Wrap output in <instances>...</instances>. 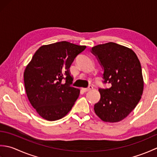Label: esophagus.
<instances>
[{"label": "esophagus", "mask_w": 157, "mask_h": 157, "mask_svg": "<svg viewBox=\"0 0 157 157\" xmlns=\"http://www.w3.org/2000/svg\"><path fill=\"white\" fill-rule=\"evenodd\" d=\"M82 90L84 91V92H88V91H90L91 90H92L93 89V87L92 86H90L88 88H82Z\"/></svg>", "instance_id": "obj_1"}]
</instances>
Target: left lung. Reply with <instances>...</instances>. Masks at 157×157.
<instances>
[{
  "label": "left lung",
  "instance_id": "obj_1",
  "mask_svg": "<svg viewBox=\"0 0 157 157\" xmlns=\"http://www.w3.org/2000/svg\"><path fill=\"white\" fill-rule=\"evenodd\" d=\"M104 69L101 99L94 105L96 115L105 122L115 123L128 116L140 101L144 90L141 65L136 53L126 46L108 42L92 48Z\"/></svg>",
  "mask_w": 157,
  "mask_h": 157
}]
</instances>
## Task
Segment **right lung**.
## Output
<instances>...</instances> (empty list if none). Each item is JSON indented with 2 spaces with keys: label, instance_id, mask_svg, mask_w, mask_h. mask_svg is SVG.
<instances>
[{
  "label": "right lung",
  "instance_id": "1",
  "mask_svg": "<svg viewBox=\"0 0 157 157\" xmlns=\"http://www.w3.org/2000/svg\"><path fill=\"white\" fill-rule=\"evenodd\" d=\"M86 48L66 41L43 45L26 66L23 73L26 94L43 119L56 121L71 111L80 90L71 86L73 78L69 69Z\"/></svg>",
  "mask_w": 157,
  "mask_h": 157
}]
</instances>
